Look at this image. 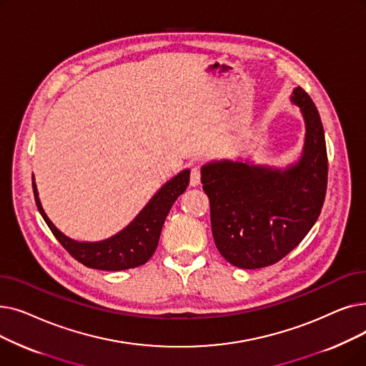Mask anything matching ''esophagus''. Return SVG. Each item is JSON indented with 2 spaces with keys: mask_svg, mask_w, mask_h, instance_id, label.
Segmentation results:
<instances>
[{
  "mask_svg": "<svg viewBox=\"0 0 366 366\" xmlns=\"http://www.w3.org/2000/svg\"><path fill=\"white\" fill-rule=\"evenodd\" d=\"M200 169L199 167H193L191 169V173H189V185L191 187H197L200 184Z\"/></svg>",
  "mask_w": 366,
  "mask_h": 366,
  "instance_id": "34e87169",
  "label": "esophagus"
}]
</instances>
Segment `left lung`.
Here are the masks:
<instances>
[{
    "mask_svg": "<svg viewBox=\"0 0 366 366\" xmlns=\"http://www.w3.org/2000/svg\"><path fill=\"white\" fill-rule=\"evenodd\" d=\"M305 123L301 156L286 167L215 160L202 167L219 254L239 268L268 267L290 254L317 221L328 182L325 132L301 87L291 94Z\"/></svg>",
    "mask_w": 366,
    "mask_h": 366,
    "instance_id": "left-lung-1",
    "label": "left lung"
}]
</instances>
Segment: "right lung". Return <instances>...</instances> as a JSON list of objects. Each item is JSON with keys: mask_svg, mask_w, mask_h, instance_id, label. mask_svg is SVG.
I'll use <instances>...</instances> for the list:
<instances>
[{"mask_svg": "<svg viewBox=\"0 0 366 366\" xmlns=\"http://www.w3.org/2000/svg\"><path fill=\"white\" fill-rule=\"evenodd\" d=\"M189 182V169H184L167 181L151 200L144 206L134 219L122 232L99 242H76L69 239L54 227L41 206L35 178L32 175L34 196L38 210L47 222L54 237L66 251L89 268L105 272H120L145 264L156 252L164 219L172 204L187 189Z\"/></svg>", "mask_w": 366, "mask_h": 366, "instance_id": "1", "label": "right lung"}]
</instances>
